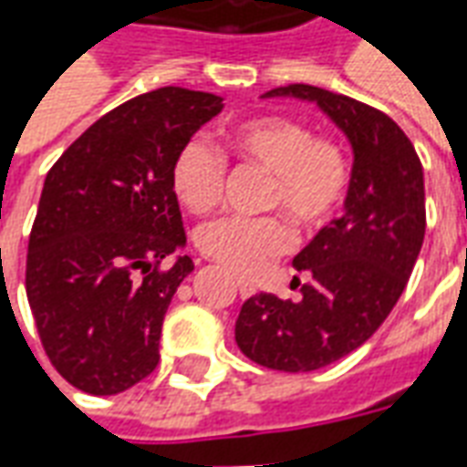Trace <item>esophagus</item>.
I'll use <instances>...</instances> for the list:
<instances>
[{
  "instance_id": "obj_1",
  "label": "esophagus",
  "mask_w": 467,
  "mask_h": 467,
  "mask_svg": "<svg viewBox=\"0 0 467 467\" xmlns=\"http://www.w3.org/2000/svg\"><path fill=\"white\" fill-rule=\"evenodd\" d=\"M237 290H240V295H243V297H253L254 285L247 283V280H237Z\"/></svg>"
}]
</instances>
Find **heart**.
<instances>
[{"label":"heart","mask_w":467,"mask_h":467,"mask_svg":"<svg viewBox=\"0 0 467 467\" xmlns=\"http://www.w3.org/2000/svg\"><path fill=\"white\" fill-rule=\"evenodd\" d=\"M227 144L243 162L270 174L265 207L280 210L295 227L317 230L330 223L350 184L345 152L310 127L283 115H260L234 124ZM224 182V160L213 144L190 140L172 164V190L194 214L213 210ZM197 244L210 260L240 277H257L273 257L290 247V230L277 217H220L197 230Z\"/></svg>","instance_id":"heart-1"}]
</instances>
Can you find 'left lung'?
<instances>
[{
  "instance_id": "left-lung-1",
  "label": "left lung",
  "mask_w": 467,
  "mask_h": 467,
  "mask_svg": "<svg viewBox=\"0 0 467 467\" xmlns=\"http://www.w3.org/2000/svg\"><path fill=\"white\" fill-rule=\"evenodd\" d=\"M263 97L320 107L350 142L352 172L343 217L295 254V270L310 275L303 297L253 295L234 323V340L270 370H320L358 350L410 280L425 237L422 164L390 117L352 97L313 85L277 87Z\"/></svg>"
}]
</instances>
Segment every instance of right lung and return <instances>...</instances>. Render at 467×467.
<instances>
[{
  "mask_svg": "<svg viewBox=\"0 0 467 467\" xmlns=\"http://www.w3.org/2000/svg\"><path fill=\"white\" fill-rule=\"evenodd\" d=\"M223 112V97L160 87L99 117L47 172L26 300L47 358L69 385L117 395L160 362L172 295L194 265L182 250L172 164Z\"/></svg>",
  "mask_w": 467,
  "mask_h": 467,
  "instance_id": "add662e5",
  "label": "right lung"
}]
</instances>
